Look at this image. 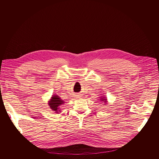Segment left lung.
Returning <instances> with one entry per match:
<instances>
[{"label": "left lung", "mask_w": 159, "mask_h": 159, "mask_svg": "<svg viewBox=\"0 0 159 159\" xmlns=\"http://www.w3.org/2000/svg\"><path fill=\"white\" fill-rule=\"evenodd\" d=\"M104 96H102L101 97H99L100 98V99L99 101H100L101 102H102L104 104L103 105H106V104H107V99L106 97H104Z\"/></svg>", "instance_id": "1"}]
</instances>
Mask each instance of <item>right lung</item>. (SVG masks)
Masks as SVG:
<instances>
[{
  "instance_id": "obj_1",
  "label": "right lung",
  "mask_w": 159,
  "mask_h": 159,
  "mask_svg": "<svg viewBox=\"0 0 159 159\" xmlns=\"http://www.w3.org/2000/svg\"><path fill=\"white\" fill-rule=\"evenodd\" d=\"M65 103V101L62 100L58 95L53 94L52 96L50 99L48 101V104L50 108L55 113H59L61 112L60 107L61 105Z\"/></svg>"
}]
</instances>
